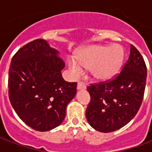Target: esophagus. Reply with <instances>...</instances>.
Returning a JSON list of instances; mask_svg holds the SVG:
<instances>
[{"label": "esophagus", "mask_w": 152, "mask_h": 152, "mask_svg": "<svg viewBox=\"0 0 152 152\" xmlns=\"http://www.w3.org/2000/svg\"><path fill=\"white\" fill-rule=\"evenodd\" d=\"M77 89H86V85L83 81H79L77 84Z\"/></svg>", "instance_id": "obj_1"}]
</instances>
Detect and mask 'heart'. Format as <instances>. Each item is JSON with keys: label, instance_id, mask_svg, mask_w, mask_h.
<instances>
[{"label": "heart", "instance_id": "1", "mask_svg": "<svg viewBox=\"0 0 152 152\" xmlns=\"http://www.w3.org/2000/svg\"><path fill=\"white\" fill-rule=\"evenodd\" d=\"M124 55V49L119 45H92L81 50L76 60L69 58L67 62L73 76H79L83 67L90 69L94 78L107 80L120 71Z\"/></svg>", "mask_w": 152, "mask_h": 152}]
</instances>
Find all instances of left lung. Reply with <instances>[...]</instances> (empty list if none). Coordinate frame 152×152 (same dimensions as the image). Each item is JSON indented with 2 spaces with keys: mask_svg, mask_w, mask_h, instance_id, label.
<instances>
[{
  "mask_svg": "<svg viewBox=\"0 0 152 152\" xmlns=\"http://www.w3.org/2000/svg\"><path fill=\"white\" fill-rule=\"evenodd\" d=\"M147 66L140 52L131 45L130 54L121 72L112 79L90 84L86 118L94 129L110 133L127 124L143 100Z\"/></svg>",
  "mask_w": 152,
  "mask_h": 152,
  "instance_id": "1",
  "label": "left lung"
}]
</instances>
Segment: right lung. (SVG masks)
<instances>
[{
	"label": "right lung",
	"instance_id": "add662e5",
	"mask_svg": "<svg viewBox=\"0 0 152 152\" xmlns=\"http://www.w3.org/2000/svg\"><path fill=\"white\" fill-rule=\"evenodd\" d=\"M65 66L58 51L37 39L20 48L9 69V99L18 117L37 131H48L63 122L66 108L76 94V82L62 76Z\"/></svg>",
	"mask_w": 152,
	"mask_h": 152
}]
</instances>
